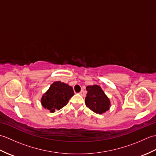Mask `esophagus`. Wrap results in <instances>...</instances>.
Here are the masks:
<instances>
[{
  "instance_id": "esophagus-1",
  "label": "esophagus",
  "mask_w": 156,
  "mask_h": 156,
  "mask_svg": "<svg viewBox=\"0 0 156 156\" xmlns=\"http://www.w3.org/2000/svg\"><path fill=\"white\" fill-rule=\"evenodd\" d=\"M79 94H81V95H82V96H83L84 95V90H82L80 92H79Z\"/></svg>"
}]
</instances>
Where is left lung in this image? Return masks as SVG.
Returning a JSON list of instances; mask_svg holds the SVG:
<instances>
[{
    "label": "left lung",
    "mask_w": 156,
    "mask_h": 156,
    "mask_svg": "<svg viewBox=\"0 0 156 156\" xmlns=\"http://www.w3.org/2000/svg\"><path fill=\"white\" fill-rule=\"evenodd\" d=\"M85 98L86 106L96 113L102 114L110 108V101L98 85L88 86Z\"/></svg>",
    "instance_id": "8db88e82"
}]
</instances>
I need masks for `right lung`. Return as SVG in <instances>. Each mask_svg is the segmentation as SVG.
<instances>
[{
  "instance_id": "obj_1",
  "label": "right lung",
  "mask_w": 156,
  "mask_h": 156,
  "mask_svg": "<svg viewBox=\"0 0 156 156\" xmlns=\"http://www.w3.org/2000/svg\"><path fill=\"white\" fill-rule=\"evenodd\" d=\"M73 95L74 90L71 87L59 81L55 82L43 95L41 104L51 112H54L55 109L59 110L67 105Z\"/></svg>"
}]
</instances>
